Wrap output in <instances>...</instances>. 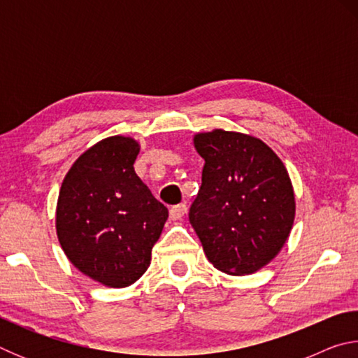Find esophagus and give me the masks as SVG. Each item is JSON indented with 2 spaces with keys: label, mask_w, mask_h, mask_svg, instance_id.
<instances>
[{
  "label": "esophagus",
  "mask_w": 358,
  "mask_h": 358,
  "mask_svg": "<svg viewBox=\"0 0 358 358\" xmlns=\"http://www.w3.org/2000/svg\"><path fill=\"white\" fill-rule=\"evenodd\" d=\"M187 213V207L186 203H180V205H175V207L171 208V220L173 221H178Z\"/></svg>",
  "instance_id": "34e87169"
}]
</instances>
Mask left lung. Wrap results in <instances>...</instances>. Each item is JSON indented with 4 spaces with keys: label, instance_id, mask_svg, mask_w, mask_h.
<instances>
[{
    "label": "left lung",
    "instance_id": "obj_1",
    "mask_svg": "<svg viewBox=\"0 0 358 358\" xmlns=\"http://www.w3.org/2000/svg\"><path fill=\"white\" fill-rule=\"evenodd\" d=\"M194 147L205 164L191 226L217 270L251 275L275 259L292 229L295 196L286 167L268 145L241 132H201Z\"/></svg>",
    "mask_w": 358,
    "mask_h": 358
}]
</instances>
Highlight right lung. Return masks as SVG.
<instances>
[{"label": "right lung", "instance_id": "add662e5", "mask_svg": "<svg viewBox=\"0 0 358 358\" xmlns=\"http://www.w3.org/2000/svg\"><path fill=\"white\" fill-rule=\"evenodd\" d=\"M131 137L93 145L72 164L57 203V235L72 265L107 287L136 282L169 217L137 177Z\"/></svg>", "mask_w": 358, "mask_h": 358}]
</instances>
